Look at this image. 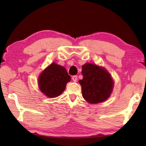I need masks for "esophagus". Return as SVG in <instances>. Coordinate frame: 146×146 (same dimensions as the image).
Listing matches in <instances>:
<instances>
[{
  "mask_svg": "<svg viewBox=\"0 0 146 146\" xmlns=\"http://www.w3.org/2000/svg\"><path fill=\"white\" fill-rule=\"evenodd\" d=\"M72 80H73V82H76L77 81V80H78V77H77V76H76V75L73 76H72Z\"/></svg>",
  "mask_w": 146,
  "mask_h": 146,
  "instance_id": "34e87169",
  "label": "esophagus"
}]
</instances>
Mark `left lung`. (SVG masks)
Segmentation results:
<instances>
[{
	"label": "left lung",
	"mask_w": 146,
	"mask_h": 146,
	"mask_svg": "<svg viewBox=\"0 0 146 146\" xmlns=\"http://www.w3.org/2000/svg\"><path fill=\"white\" fill-rule=\"evenodd\" d=\"M83 78L79 80L83 97L90 104L102 102L110 97L113 82L104 68L86 63L82 66Z\"/></svg>",
	"instance_id": "obj_1"
}]
</instances>
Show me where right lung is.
Instances as JSON below:
<instances>
[{"label": "right lung", "mask_w": 146, "mask_h": 146, "mask_svg": "<svg viewBox=\"0 0 146 146\" xmlns=\"http://www.w3.org/2000/svg\"><path fill=\"white\" fill-rule=\"evenodd\" d=\"M71 80L66 69L60 65L52 63L42 71L39 78V89L48 97H56L66 88Z\"/></svg>", "instance_id": "add662e5"}]
</instances>
